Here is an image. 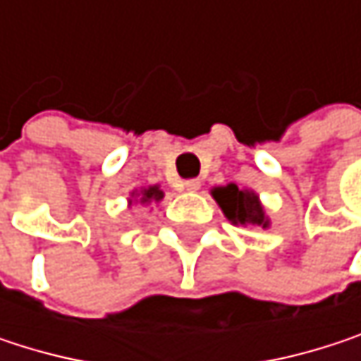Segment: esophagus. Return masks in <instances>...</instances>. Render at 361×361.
<instances>
[{
  "label": "esophagus",
  "instance_id": "34e87169",
  "mask_svg": "<svg viewBox=\"0 0 361 361\" xmlns=\"http://www.w3.org/2000/svg\"><path fill=\"white\" fill-rule=\"evenodd\" d=\"M183 190H188V192H198V190H200V181L198 180L183 181Z\"/></svg>",
  "mask_w": 361,
  "mask_h": 361
}]
</instances>
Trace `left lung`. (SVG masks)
Segmentation results:
<instances>
[{"label": "left lung", "mask_w": 361, "mask_h": 361, "mask_svg": "<svg viewBox=\"0 0 361 361\" xmlns=\"http://www.w3.org/2000/svg\"><path fill=\"white\" fill-rule=\"evenodd\" d=\"M211 196L219 204L221 213L232 226H261L269 228V217L259 194L251 188H238L236 183L211 188Z\"/></svg>", "instance_id": "1"}]
</instances>
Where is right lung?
<instances>
[{
    "label": "right lung",
    "instance_id": "1",
    "mask_svg": "<svg viewBox=\"0 0 361 361\" xmlns=\"http://www.w3.org/2000/svg\"><path fill=\"white\" fill-rule=\"evenodd\" d=\"M163 196H165V192L161 190V185L159 183H154V185H144V188H135V190H131L129 192V198H127V207H133V204H150V202H161L163 200Z\"/></svg>",
    "mask_w": 361,
    "mask_h": 361
}]
</instances>
